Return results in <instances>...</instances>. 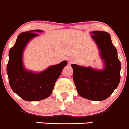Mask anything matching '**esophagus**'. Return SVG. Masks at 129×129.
Wrapping results in <instances>:
<instances>
[{
  "label": "esophagus",
  "instance_id": "34e87169",
  "mask_svg": "<svg viewBox=\"0 0 129 129\" xmlns=\"http://www.w3.org/2000/svg\"><path fill=\"white\" fill-rule=\"evenodd\" d=\"M68 62H69V63H71L72 62H73V60H72V59H69Z\"/></svg>",
  "mask_w": 129,
  "mask_h": 129
}]
</instances>
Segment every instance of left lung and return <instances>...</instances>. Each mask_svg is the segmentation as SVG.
I'll use <instances>...</instances> for the list:
<instances>
[{"label":"left lung","instance_id":"left-lung-1","mask_svg":"<svg viewBox=\"0 0 129 129\" xmlns=\"http://www.w3.org/2000/svg\"><path fill=\"white\" fill-rule=\"evenodd\" d=\"M91 33L93 34L91 37L100 50L104 69L98 70L91 67L72 64L73 78L81 97L92 101H103L112 94L120 83L121 64L110 35L103 31Z\"/></svg>","mask_w":129,"mask_h":129}]
</instances>
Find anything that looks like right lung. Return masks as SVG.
<instances>
[{
  "mask_svg": "<svg viewBox=\"0 0 129 129\" xmlns=\"http://www.w3.org/2000/svg\"><path fill=\"white\" fill-rule=\"evenodd\" d=\"M42 32L41 30H33L22 32L9 51L7 74L9 85L14 93L26 101H41L51 95L56 79L67 64V61H62L41 73H33L24 68V49L30 40L39 36L35 32Z\"/></svg>",
  "mask_w": 129,
  "mask_h": 129,
  "instance_id": "right-lung-1",
  "label": "right lung"
}]
</instances>
